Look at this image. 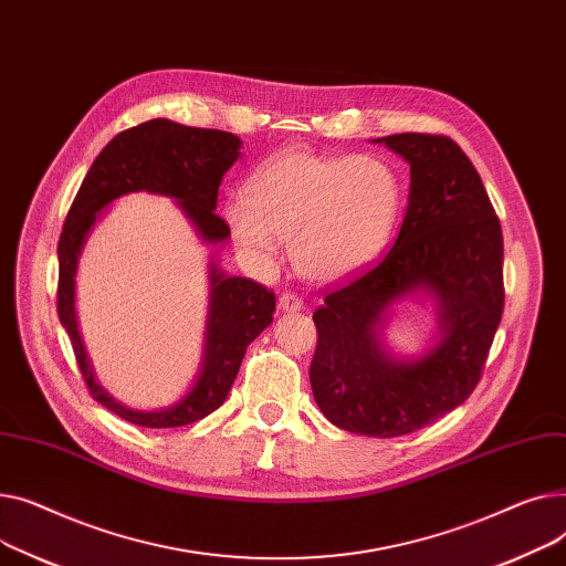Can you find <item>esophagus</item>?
Instances as JSON below:
<instances>
[{
	"label": "esophagus",
	"mask_w": 566,
	"mask_h": 566,
	"mask_svg": "<svg viewBox=\"0 0 566 566\" xmlns=\"http://www.w3.org/2000/svg\"><path fill=\"white\" fill-rule=\"evenodd\" d=\"M279 308L283 313H296V311L304 308V298L298 296L296 292H283L281 298H279Z\"/></svg>",
	"instance_id": "obj_1"
}]
</instances>
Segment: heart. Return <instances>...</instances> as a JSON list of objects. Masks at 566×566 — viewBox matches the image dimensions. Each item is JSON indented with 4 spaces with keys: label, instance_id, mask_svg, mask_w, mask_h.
Segmentation results:
<instances>
[{
    "label": "heart",
    "instance_id": "b5f03b06",
    "mask_svg": "<svg viewBox=\"0 0 566 566\" xmlns=\"http://www.w3.org/2000/svg\"><path fill=\"white\" fill-rule=\"evenodd\" d=\"M402 185L379 157H328L306 148L274 155L232 193V235L255 255L292 240V258L311 279L338 281L373 262L388 242Z\"/></svg>",
    "mask_w": 566,
    "mask_h": 566
}]
</instances>
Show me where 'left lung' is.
Returning <instances> with one entry per match:
<instances>
[{
  "instance_id": "1",
  "label": "left lung",
  "mask_w": 566,
  "mask_h": 566,
  "mask_svg": "<svg viewBox=\"0 0 566 566\" xmlns=\"http://www.w3.org/2000/svg\"><path fill=\"white\" fill-rule=\"evenodd\" d=\"M411 164L409 206L395 244L313 313L311 386L322 413L352 434L392 439L469 400L503 317V230L473 161L450 137L402 132L379 139ZM413 286L442 302L447 338L416 364L390 361L371 334Z\"/></svg>"
}]
</instances>
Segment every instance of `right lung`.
Segmentation results:
<instances>
[{
    "label": "right lung",
    "instance_id": "obj_1",
    "mask_svg": "<svg viewBox=\"0 0 566 566\" xmlns=\"http://www.w3.org/2000/svg\"><path fill=\"white\" fill-rule=\"evenodd\" d=\"M240 157V139L232 132L189 127L169 118H153L118 132L91 164V169L65 214L59 238V285L56 311L69 331L77 368L95 402L123 420L166 429L196 422L223 405L235 381L247 347L260 331L272 324L276 294L264 285L212 274V311L208 326L206 365L193 390L185 400L164 411H132L93 381L86 354L75 322V268L82 244L95 221V214L114 198L129 191H153L174 196L208 242H221L230 235V226L214 212L219 185Z\"/></svg>",
    "mask_w": 566,
    "mask_h": 566
}]
</instances>
